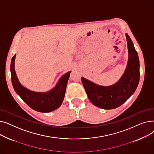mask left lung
<instances>
[{"label": "left lung", "instance_id": "obj_1", "mask_svg": "<svg viewBox=\"0 0 154 154\" xmlns=\"http://www.w3.org/2000/svg\"><path fill=\"white\" fill-rule=\"evenodd\" d=\"M128 52L126 69L115 84L101 86L82 77L88 98L94 106L103 109H116L123 104L135 92L140 79V63L131 38L125 34Z\"/></svg>", "mask_w": 154, "mask_h": 154}]
</instances>
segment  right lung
Instances as JSON below:
<instances>
[{
    "mask_svg": "<svg viewBox=\"0 0 154 154\" xmlns=\"http://www.w3.org/2000/svg\"><path fill=\"white\" fill-rule=\"evenodd\" d=\"M16 55L12 58L11 72L12 84L15 92L32 109L40 112H50L58 109L62 104L66 93L70 71L63 75L52 89L47 92H35L22 86L16 75L14 61Z\"/></svg>",
    "mask_w": 154,
    "mask_h": 154,
    "instance_id": "obj_1",
    "label": "right lung"
}]
</instances>
